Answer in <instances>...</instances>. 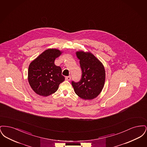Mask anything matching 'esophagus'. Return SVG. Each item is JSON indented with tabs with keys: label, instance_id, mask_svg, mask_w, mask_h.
<instances>
[{
	"label": "esophagus",
	"instance_id": "esophagus-1",
	"mask_svg": "<svg viewBox=\"0 0 147 147\" xmlns=\"http://www.w3.org/2000/svg\"><path fill=\"white\" fill-rule=\"evenodd\" d=\"M71 79V77L70 76H68V77H65V80L67 81H69Z\"/></svg>",
	"mask_w": 147,
	"mask_h": 147
}]
</instances>
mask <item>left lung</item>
<instances>
[{"label": "left lung", "mask_w": 147, "mask_h": 147, "mask_svg": "<svg viewBox=\"0 0 147 147\" xmlns=\"http://www.w3.org/2000/svg\"><path fill=\"white\" fill-rule=\"evenodd\" d=\"M82 70L81 80L71 82L77 95L84 100L96 98L102 91L105 81V68L102 63L90 52H76Z\"/></svg>", "instance_id": "left-lung-1"}]
</instances>
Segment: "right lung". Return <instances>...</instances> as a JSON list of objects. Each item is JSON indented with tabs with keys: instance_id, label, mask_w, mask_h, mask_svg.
<instances>
[{
	"instance_id": "add662e5",
	"label": "right lung",
	"mask_w": 147,
	"mask_h": 147,
	"mask_svg": "<svg viewBox=\"0 0 147 147\" xmlns=\"http://www.w3.org/2000/svg\"><path fill=\"white\" fill-rule=\"evenodd\" d=\"M62 53L59 49H46L30 64L28 83L37 94L49 96L58 90L59 84L65 80L61 68L55 64L56 58Z\"/></svg>"
}]
</instances>
